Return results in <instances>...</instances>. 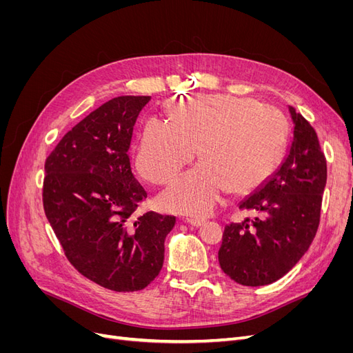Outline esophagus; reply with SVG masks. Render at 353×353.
Instances as JSON below:
<instances>
[{
  "mask_svg": "<svg viewBox=\"0 0 353 353\" xmlns=\"http://www.w3.org/2000/svg\"><path fill=\"white\" fill-rule=\"evenodd\" d=\"M185 222H188L190 225H193V227H200V225H203V223H205V219H203V218H187Z\"/></svg>",
  "mask_w": 353,
  "mask_h": 353,
  "instance_id": "obj_1",
  "label": "esophagus"
}]
</instances>
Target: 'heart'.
I'll return each mask as SVG.
<instances>
[{
  "mask_svg": "<svg viewBox=\"0 0 353 353\" xmlns=\"http://www.w3.org/2000/svg\"><path fill=\"white\" fill-rule=\"evenodd\" d=\"M168 121L144 125L135 157L138 172L166 184L197 156L201 160L176 178L160 201L165 209L206 215L223 193H245L279 168L287 147L285 116L274 105L230 94H199L169 101Z\"/></svg>",
  "mask_w": 353,
  "mask_h": 353,
  "instance_id": "b5f03b06",
  "label": "heart"
}]
</instances>
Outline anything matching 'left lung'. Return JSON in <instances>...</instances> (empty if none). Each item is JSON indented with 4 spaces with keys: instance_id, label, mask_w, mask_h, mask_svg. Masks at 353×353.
<instances>
[{
    "instance_id": "left-lung-1",
    "label": "left lung",
    "mask_w": 353,
    "mask_h": 353,
    "mask_svg": "<svg viewBox=\"0 0 353 353\" xmlns=\"http://www.w3.org/2000/svg\"><path fill=\"white\" fill-rule=\"evenodd\" d=\"M293 137L279 169L244 197L239 208L254 210L252 221L230 223L222 237L221 270L241 285L280 280L311 245L319 223L327 163L314 128L288 105Z\"/></svg>"
}]
</instances>
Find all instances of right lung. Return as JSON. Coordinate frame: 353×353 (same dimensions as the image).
Masks as SVG:
<instances>
[{
	"mask_svg": "<svg viewBox=\"0 0 353 353\" xmlns=\"http://www.w3.org/2000/svg\"><path fill=\"white\" fill-rule=\"evenodd\" d=\"M150 99L122 95L104 103L46 160L42 201L66 258L88 280L121 293L141 290L159 275L176 222L156 212L132 218L147 193L131 170L130 147Z\"/></svg>",
	"mask_w": 353,
	"mask_h": 353,
	"instance_id": "1",
	"label": "right lung"
}]
</instances>
